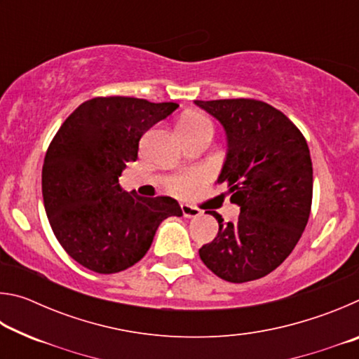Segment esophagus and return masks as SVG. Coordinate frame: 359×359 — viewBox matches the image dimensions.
<instances>
[{"mask_svg":"<svg viewBox=\"0 0 359 359\" xmlns=\"http://www.w3.org/2000/svg\"><path fill=\"white\" fill-rule=\"evenodd\" d=\"M182 214H184L185 218H194V217H199L201 215V210L198 208H193L190 204H182Z\"/></svg>","mask_w":359,"mask_h":359,"instance_id":"obj_1","label":"esophagus"}]
</instances>
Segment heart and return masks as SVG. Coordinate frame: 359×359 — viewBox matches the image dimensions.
<instances>
[{"label":"heart","instance_id":"obj_1","mask_svg":"<svg viewBox=\"0 0 359 359\" xmlns=\"http://www.w3.org/2000/svg\"><path fill=\"white\" fill-rule=\"evenodd\" d=\"M179 131L180 133H196V131L214 133V123H212V120L208 117V115H204L201 112H190L180 118ZM201 180H203L201 172L175 175V177H172L168 182V187L172 193L179 194V196H185V194L190 193Z\"/></svg>","mask_w":359,"mask_h":359}]
</instances>
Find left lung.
Segmentation results:
<instances>
[{"instance_id":"1","label":"left lung","mask_w":359,"mask_h":359,"mask_svg":"<svg viewBox=\"0 0 359 359\" xmlns=\"http://www.w3.org/2000/svg\"><path fill=\"white\" fill-rule=\"evenodd\" d=\"M214 115L228 136L218 184L241 205L236 223L218 220V234L199 257L223 280H257L280 266L301 239L312 208L313 169L299 128L264 101H194Z\"/></svg>"}]
</instances>
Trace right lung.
Wrapping results in <instances>:
<instances>
[{"label": "right lung", "mask_w": 359, "mask_h": 359, "mask_svg": "<svg viewBox=\"0 0 359 359\" xmlns=\"http://www.w3.org/2000/svg\"><path fill=\"white\" fill-rule=\"evenodd\" d=\"M177 107L98 96L82 102L53 136L42 166V198L53 234L79 264L98 274L128 269L147 253L158 224L182 215L172 198H142L118 185L144 133Z\"/></svg>", "instance_id": "1"}]
</instances>
